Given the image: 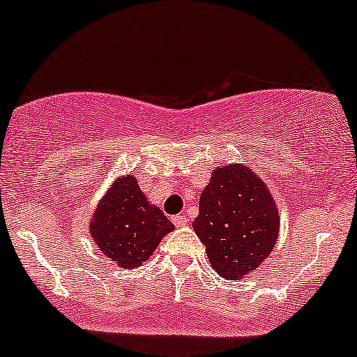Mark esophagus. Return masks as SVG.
Masks as SVG:
<instances>
[{"mask_svg": "<svg viewBox=\"0 0 357 357\" xmlns=\"http://www.w3.org/2000/svg\"><path fill=\"white\" fill-rule=\"evenodd\" d=\"M172 222H174L175 227H185L188 225V217L187 215H177V217L172 218Z\"/></svg>", "mask_w": 357, "mask_h": 357, "instance_id": "obj_1", "label": "esophagus"}]
</instances>
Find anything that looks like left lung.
Instances as JSON below:
<instances>
[{
    "instance_id": "1",
    "label": "left lung",
    "mask_w": 357,
    "mask_h": 357,
    "mask_svg": "<svg viewBox=\"0 0 357 357\" xmlns=\"http://www.w3.org/2000/svg\"><path fill=\"white\" fill-rule=\"evenodd\" d=\"M193 222L213 270L227 280L257 270L278 240L280 215L261 178L243 165L212 174Z\"/></svg>"
}]
</instances>
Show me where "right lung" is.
Returning a JSON list of instances; mask_svg holds the SVG:
<instances>
[{"instance_id": "obj_1", "label": "right lung", "mask_w": 357, "mask_h": 357, "mask_svg": "<svg viewBox=\"0 0 357 357\" xmlns=\"http://www.w3.org/2000/svg\"><path fill=\"white\" fill-rule=\"evenodd\" d=\"M92 218L91 233L100 252L127 270L142 265L175 228L149 204L132 175L116 180Z\"/></svg>"}]
</instances>
